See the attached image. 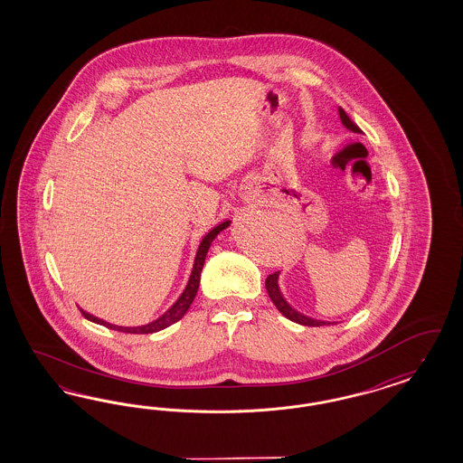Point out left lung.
I'll list each match as a JSON object with an SVG mask.
<instances>
[{"label": "left lung", "mask_w": 463, "mask_h": 463, "mask_svg": "<svg viewBox=\"0 0 463 463\" xmlns=\"http://www.w3.org/2000/svg\"><path fill=\"white\" fill-rule=\"evenodd\" d=\"M337 113H339V118H341V124L345 126V128H348L351 132H354V134H364L362 130H360V127L354 126L353 122H351L350 117L346 115V112L341 109V107H337ZM280 271H277V273H271L269 277L267 279V292L269 295V298H271V302L277 306V308L280 310L281 314L287 317V319H290V321H294L297 324H302V326H310V327H317V326H331V324L337 323H329V321H319V319H314V317H308V316H304V314H300L297 308L292 307L288 302H287V298L283 297L280 290Z\"/></svg>", "instance_id": "left-lung-1"}]
</instances>
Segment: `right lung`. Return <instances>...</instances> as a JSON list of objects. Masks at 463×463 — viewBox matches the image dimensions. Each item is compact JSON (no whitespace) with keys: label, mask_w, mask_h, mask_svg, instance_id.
I'll use <instances>...</instances> for the list:
<instances>
[{"label":"right lung","mask_w":463,"mask_h":463,"mask_svg":"<svg viewBox=\"0 0 463 463\" xmlns=\"http://www.w3.org/2000/svg\"><path fill=\"white\" fill-rule=\"evenodd\" d=\"M229 224H231V221L219 222L215 227H212L211 231L202 238L200 244H198V248H196L195 260H194L192 273H190V277H188L186 287L183 288L182 295L176 298V302H175V304H173V306H171V307H169L163 316H159V317H157L156 321H153V323L144 324V326H136V327H127V326H117V324L107 323V321H103V319H99V317L91 316L90 312H86L83 308H81V314H83L84 317H86L88 321H91V323L105 326V327L113 329V331L128 333V335H151V333H157V331H161V329L168 327L171 324L178 323V321L182 319L183 316L186 314V310H188L190 306H192L194 298H195L196 290H198V285H200L202 268H203L205 256H207V252H209V248H211L213 239L217 238L224 229H227Z\"/></svg>","instance_id":"obj_1"}]
</instances>
